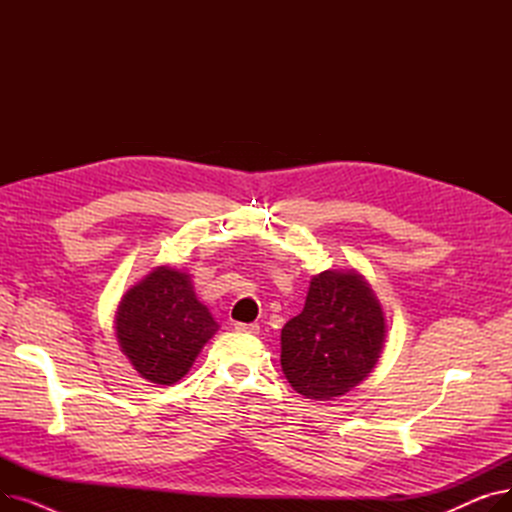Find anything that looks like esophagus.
Here are the masks:
<instances>
[{"mask_svg":"<svg viewBox=\"0 0 512 512\" xmlns=\"http://www.w3.org/2000/svg\"><path fill=\"white\" fill-rule=\"evenodd\" d=\"M234 328H236V332H242V334H257L259 332V326L257 324H234Z\"/></svg>","mask_w":512,"mask_h":512,"instance_id":"34e87169","label":"esophagus"}]
</instances>
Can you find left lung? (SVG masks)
Listing matches in <instances>:
<instances>
[{
    "mask_svg": "<svg viewBox=\"0 0 512 512\" xmlns=\"http://www.w3.org/2000/svg\"><path fill=\"white\" fill-rule=\"evenodd\" d=\"M282 371L311 400H336L378 363L386 319L369 282L355 270L311 278L303 311L282 328Z\"/></svg>",
    "mask_w": 512,
    "mask_h": 512,
    "instance_id": "left-lung-1",
    "label": "left lung"
}]
</instances>
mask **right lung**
Segmentation results:
<instances>
[{"mask_svg": "<svg viewBox=\"0 0 512 512\" xmlns=\"http://www.w3.org/2000/svg\"><path fill=\"white\" fill-rule=\"evenodd\" d=\"M215 332L218 324L197 299L191 276L168 265L134 284L116 313L122 353L141 378L159 386L182 380Z\"/></svg>", "mask_w": 512, "mask_h": 512, "instance_id": "add662e5", "label": "right lung"}]
</instances>
